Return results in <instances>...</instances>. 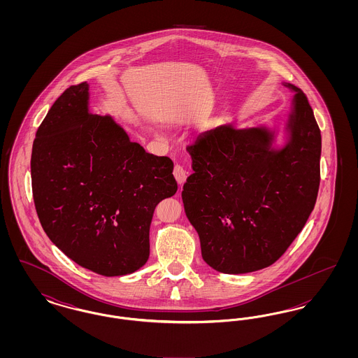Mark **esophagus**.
Wrapping results in <instances>:
<instances>
[{"instance_id":"1","label":"esophagus","mask_w":358,"mask_h":358,"mask_svg":"<svg viewBox=\"0 0 358 358\" xmlns=\"http://www.w3.org/2000/svg\"><path fill=\"white\" fill-rule=\"evenodd\" d=\"M173 174H174V177H176V180H177V182L178 184H184L185 182V180H187V171L184 169V166H181V165H176L174 166V169H173Z\"/></svg>"}]
</instances>
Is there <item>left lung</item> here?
Masks as SVG:
<instances>
[{
	"label": "left lung",
	"mask_w": 358,
	"mask_h": 358,
	"mask_svg": "<svg viewBox=\"0 0 358 358\" xmlns=\"http://www.w3.org/2000/svg\"><path fill=\"white\" fill-rule=\"evenodd\" d=\"M286 120V142L266 126L224 124L187 146L193 173L182 203L201 255L222 273L266 268L286 252L314 209L320 187L321 131L301 88Z\"/></svg>",
	"instance_id": "obj_1"
}]
</instances>
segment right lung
<instances>
[{"instance_id": "1", "label": "right lung", "mask_w": 358, "mask_h": 358, "mask_svg": "<svg viewBox=\"0 0 358 358\" xmlns=\"http://www.w3.org/2000/svg\"><path fill=\"white\" fill-rule=\"evenodd\" d=\"M31 176L47 236L104 276L148 262L154 209L177 192L169 157L146 153L111 115L90 113L87 82L67 88L37 129Z\"/></svg>"}]
</instances>
